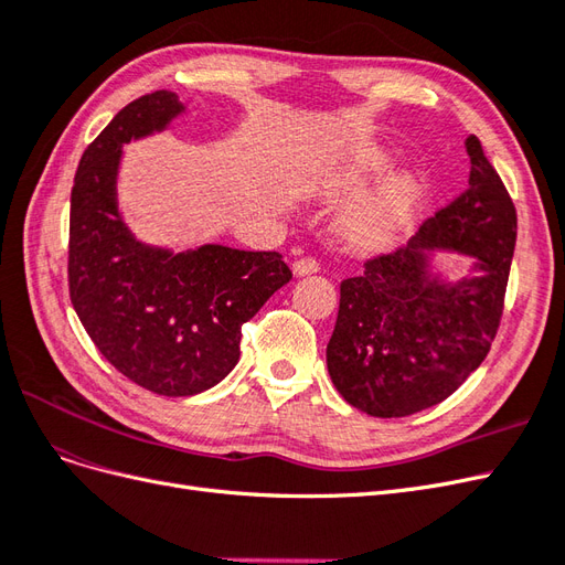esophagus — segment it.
I'll return each instance as SVG.
<instances>
[{"label": "esophagus", "mask_w": 565, "mask_h": 565, "mask_svg": "<svg viewBox=\"0 0 565 565\" xmlns=\"http://www.w3.org/2000/svg\"><path fill=\"white\" fill-rule=\"evenodd\" d=\"M292 270H295V276H311V273L320 270V266H318L316 259H309V256H303V259H297L292 264Z\"/></svg>", "instance_id": "obj_1"}]
</instances>
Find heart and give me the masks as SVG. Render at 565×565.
Returning <instances> with one entry per match:
<instances>
[{
	"label": "heart",
	"mask_w": 565,
	"mask_h": 565,
	"mask_svg": "<svg viewBox=\"0 0 565 565\" xmlns=\"http://www.w3.org/2000/svg\"><path fill=\"white\" fill-rule=\"evenodd\" d=\"M386 164L388 158L384 152H365L355 162L339 164L332 172L324 174L322 183L318 185V193L324 198L351 195L361 191L380 172H384ZM417 195L419 185L415 177L398 174L388 179L380 191H374L363 202H358L347 214L344 231L349 241L363 247H380L388 243L393 233L405 224V218L413 212Z\"/></svg>",
	"instance_id": "obj_1"
}]
</instances>
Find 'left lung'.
Instances as JSON below:
<instances>
[{"label": "left lung", "instance_id": "1", "mask_svg": "<svg viewBox=\"0 0 565 565\" xmlns=\"http://www.w3.org/2000/svg\"><path fill=\"white\" fill-rule=\"evenodd\" d=\"M467 152V191L426 218L407 247L372 256L339 287L328 370L344 401L372 417H407L446 401L498 334L516 207L476 136ZM431 248L473 255L479 276L440 281L428 268Z\"/></svg>", "mask_w": 565, "mask_h": 565}]
</instances>
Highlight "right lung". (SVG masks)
Wrapping results in <instances>:
<instances>
[{
    "mask_svg": "<svg viewBox=\"0 0 565 565\" xmlns=\"http://www.w3.org/2000/svg\"><path fill=\"white\" fill-rule=\"evenodd\" d=\"M174 92L131 100L84 150L71 195V301L106 361L160 396H195L241 358L243 324L292 278L278 252L202 245L174 254L136 241L117 212L122 143L162 131Z\"/></svg>",
    "mask_w": 565,
    "mask_h": 565,
    "instance_id": "1",
    "label": "right lung"
}]
</instances>
